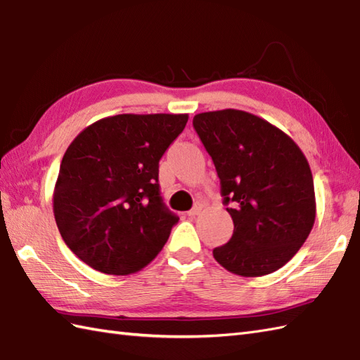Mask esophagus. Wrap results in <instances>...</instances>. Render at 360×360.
<instances>
[{
    "label": "esophagus",
    "instance_id": "34e87169",
    "mask_svg": "<svg viewBox=\"0 0 360 360\" xmlns=\"http://www.w3.org/2000/svg\"><path fill=\"white\" fill-rule=\"evenodd\" d=\"M200 211H202V206H200V205H195V206L193 207V210L188 211V215H189V217H195V215H197L198 212H200Z\"/></svg>",
    "mask_w": 360,
    "mask_h": 360
}]
</instances>
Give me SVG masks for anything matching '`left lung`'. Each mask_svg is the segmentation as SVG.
Returning a JSON list of instances; mask_svg holds the SVG:
<instances>
[{
	"label": "left lung",
	"mask_w": 360,
	"mask_h": 360,
	"mask_svg": "<svg viewBox=\"0 0 360 360\" xmlns=\"http://www.w3.org/2000/svg\"><path fill=\"white\" fill-rule=\"evenodd\" d=\"M193 124L234 221L233 237L214 248V259L237 276L274 273L314 225V183L305 155L278 127L245 110L197 114Z\"/></svg>",
	"instance_id": "1"
}]
</instances>
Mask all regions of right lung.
<instances>
[{"label": "right lung", "mask_w": 360, "mask_h": 360, "mask_svg": "<svg viewBox=\"0 0 360 360\" xmlns=\"http://www.w3.org/2000/svg\"><path fill=\"white\" fill-rule=\"evenodd\" d=\"M188 114H122L87 126L61 160L53 215L63 240L100 273H137L179 217L160 195L158 162Z\"/></svg>", "instance_id": "obj_1"}]
</instances>
